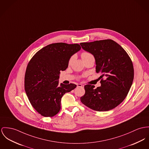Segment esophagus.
Masks as SVG:
<instances>
[{
	"label": "esophagus",
	"instance_id": "obj_1",
	"mask_svg": "<svg viewBox=\"0 0 149 149\" xmlns=\"http://www.w3.org/2000/svg\"><path fill=\"white\" fill-rule=\"evenodd\" d=\"M77 87L83 88V87H84V85H83V84H77Z\"/></svg>",
	"mask_w": 149,
	"mask_h": 149
}]
</instances>
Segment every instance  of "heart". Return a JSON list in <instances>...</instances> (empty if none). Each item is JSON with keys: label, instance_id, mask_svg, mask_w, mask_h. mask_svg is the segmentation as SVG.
I'll list each match as a JSON object with an SVG mask.
<instances>
[{"label": "heart", "instance_id": "obj_1", "mask_svg": "<svg viewBox=\"0 0 149 149\" xmlns=\"http://www.w3.org/2000/svg\"><path fill=\"white\" fill-rule=\"evenodd\" d=\"M81 58H82L83 60L84 61V60H85V59H87V58H88L91 57L93 56L90 53H89V52H83V53H81ZM74 58V56L70 58V59H69V62H68V63H69V65H70V64L72 63V62Z\"/></svg>", "mask_w": 149, "mask_h": 149}]
</instances>
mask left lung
I'll return each instance as SVG.
<instances>
[{"label": "left lung", "mask_w": 149, "mask_h": 149, "mask_svg": "<svg viewBox=\"0 0 149 149\" xmlns=\"http://www.w3.org/2000/svg\"><path fill=\"white\" fill-rule=\"evenodd\" d=\"M81 47L93 55L96 71L101 86L94 88L91 84L84 86L85 94L81 102L96 111H108L125 99L134 79L132 61L126 51L113 40L108 39L80 43ZM104 77L105 80L102 77Z\"/></svg>", "instance_id": "left-lung-1"}]
</instances>
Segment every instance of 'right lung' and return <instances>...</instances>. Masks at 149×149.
Here are the masks:
<instances>
[{
    "label": "right lung",
    "instance_id": "add662e5",
    "mask_svg": "<svg viewBox=\"0 0 149 149\" xmlns=\"http://www.w3.org/2000/svg\"><path fill=\"white\" fill-rule=\"evenodd\" d=\"M80 49L77 44H52L38 51L28 63L24 78L25 91L31 105L40 115H57L63 95L77 87L72 83L59 85L58 79L60 71L68 68L70 58Z\"/></svg>",
    "mask_w": 149,
    "mask_h": 149
}]
</instances>
